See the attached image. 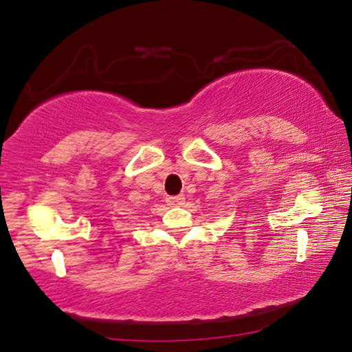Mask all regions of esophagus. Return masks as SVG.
I'll use <instances>...</instances> for the list:
<instances>
[{
  "instance_id": "obj_1",
  "label": "esophagus",
  "mask_w": 352,
  "mask_h": 352,
  "mask_svg": "<svg viewBox=\"0 0 352 352\" xmlns=\"http://www.w3.org/2000/svg\"><path fill=\"white\" fill-rule=\"evenodd\" d=\"M166 203H168L169 206H172V208L183 206V204H184V197H183V195H174V197H168V198H166Z\"/></svg>"
}]
</instances>
